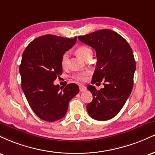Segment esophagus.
<instances>
[{
  "instance_id": "34e87169",
  "label": "esophagus",
  "mask_w": 155,
  "mask_h": 155,
  "mask_svg": "<svg viewBox=\"0 0 155 155\" xmlns=\"http://www.w3.org/2000/svg\"><path fill=\"white\" fill-rule=\"evenodd\" d=\"M87 90V87L84 85H79V90L80 92H84Z\"/></svg>"
}]
</instances>
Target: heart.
I'll return each instance as SVG.
<instances>
[{"mask_svg":"<svg viewBox=\"0 0 155 155\" xmlns=\"http://www.w3.org/2000/svg\"><path fill=\"white\" fill-rule=\"evenodd\" d=\"M76 53L80 58H81L84 60H86L90 55H92V49L88 47H86V46H81V47H78L76 49ZM68 59V52H65L62 55L61 58V65L63 68L66 67ZM89 74H90V72L88 71L78 73V74H74V79L79 81H84L87 79Z\"/></svg>","mask_w":155,"mask_h":155,"instance_id":"1","label":"heart"}]
</instances>
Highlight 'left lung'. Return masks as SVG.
Here are the masks:
<instances>
[{"label":"left lung","instance_id":"8db88e82","mask_svg":"<svg viewBox=\"0 0 155 155\" xmlns=\"http://www.w3.org/2000/svg\"><path fill=\"white\" fill-rule=\"evenodd\" d=\"M78 38L96 51L97 67L92 83L104 81L100 90L92 85L87 87L93 97L87 110L96 120H110L120 111L133 90L136 71L133 50L123 37L111 30H100Z\"/></svg>","mask_w":155,"mask_h":155}]
</instances>
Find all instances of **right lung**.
<instances>
[{"label":"right lung","instance_id":"add662e5","mask_svg":"<svg viewBox=\"0 0 155 155\" xmlns=\"http://www.w3.org/2000/svg\"><path fill=\"white\" fill-rule=\"evenodd\" d=\"M76 41L58 35H44L34 39L22 54L19 65L22 89L32 110L41 120L54 122L66 114L69 101L79 92L76 84L65 88L54 85L61 75V58Z\"/></svg>","mask_w":155,"mask_h":155}]
</instances>
